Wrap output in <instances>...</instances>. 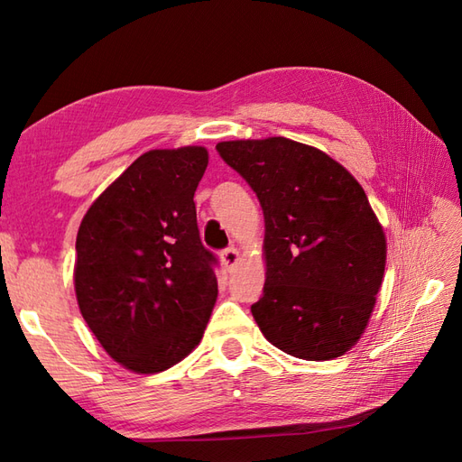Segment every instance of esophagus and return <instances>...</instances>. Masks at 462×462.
<instances>
[{
	"instance_id": "esophagus-1",
	"label": "esophagus",
	"mask_w": 462,
	"mask_h": 462,
	"mask_svg": "<svg viewBox=\"0 0 462 462\" xmlns=\"http://www.w3.org/2000/svg\"><path fill=\"white\" fill-rule=\"evenodd\" d=\"M222 262H224V266H226V270H234V266H236V263L240 262V254H238V250L236 248H226L222 254Z\"/></svg>"
}]
</instances>
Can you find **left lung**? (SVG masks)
I'll return each instance as SVG.
<instances>
[{
  "instance_id": "left-lung-1",
  "label": "left lung",
  "mask_w": 462,
  "mask_h": 462,
  "mask_svg": "<svg viewBox=\"0 0 462 462\" xmlns=\"http://www.w3.org/2000/svg\"><path fill=\"white\" fill-rule=\"evenodd\" d=\"M256 192L266 283L252 316L263 337L308 361L356 346L375 306L387 244L365 190L313 146L272 136L216 144Z\"/></svg>"
}]
</instances>
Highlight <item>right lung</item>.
Segmentation results:
<instances>
[{
	"mask_svg": "<svg viewBox=\"0 0 462 462\" xmlns=\"http://www.w3.org/2000/svg\"><path fill=\"white\" fill-rule=\"evenodd\" d=\"M204 146L141 154L93 206L77 232L75 293L109 356L134 373H159L199 346L218 266L196 224Z\"/></svg>",
	"mask_w": 462,
	"mask_h": 462,
	"instance_id": "right-lung-1",
	"label": "right lung"
}]
</instances>
